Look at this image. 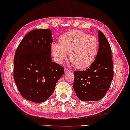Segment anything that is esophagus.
I'll return each mask as SVG.
<instances>
[{
    "label": "esophagus",
    "instance_id": "34e87169",
    "mask_svg": "<svg viewBox=\"0 0 130 130\" xmlns=\"http://www.w3.org/2000/svg\"><path fill=\"white\" fill-rule=\"evenodd\" d=\"M71 72L70 70H69V69H67V68H65L64 69V72L65 73H70Z\"/></svg>",
    "mask_w": 130,
    "mask_h": 130
}]
</instances>
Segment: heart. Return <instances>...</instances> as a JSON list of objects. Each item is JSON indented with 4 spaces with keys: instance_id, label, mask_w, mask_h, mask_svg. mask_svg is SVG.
I'll list each match as a JSON object with an SVG mask.
<instances>
[{
    "instance_id": "b5f03b06",
    "label": "heart",
    "mask_w": 130,
    "mask_h": 130,
    "mask_svg": "<svg viewBox=\"0 0 130 130\" xmlns=\"http://www.w3.org/2000/svg\"><path fill=\"white\" fill-rule=\"evenodd\" d=\"M60 43L51 45V53L55 61L62 64L66 60L67 53L74 67L84 69L95 61L99 48V41L96 36L79 30H72L61 35Z\"/></svg>"
}]
</instances>
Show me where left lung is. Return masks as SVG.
<instances>
[{"instance_id": "obj_1", "label": "left lung", "mask_w": 130, "mask_h": 130, "mask_svg": "<svg viewBox=\"0 0 130 130\" xmlns=\"http://www.w3.org/2000/svg\"><path fill=\"white\" fill-rule=\"evenodd\" d=\"M99 48L96 58L86 70L74 72L73 89L82 101H98L105 95L113 76L111 47L106 37L98 31Z\"/></svg>"}]
</instances>
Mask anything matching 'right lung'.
Masks as SVG:
<instances>
[{
  "label": "right lung",
  "mask_w": 130,
  "mask_h": 130,
  "mask_svg": "<svg viewBox=\"0 0 130 130\" xmlns=\"http://www.w3.org/2000/svg\"><path fill=\"white\" fill-rule=\"evenodd\" d=\"M51 31L34 29L19 44L13 60V77L23 98L43 102L54 92L64 68L51 61Z\"/></svg>",
  "instance_id": "add662e5"
}]
</instances>
